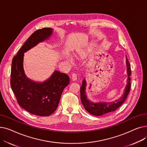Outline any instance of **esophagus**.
<instances>
[{
	"label": "esophagus",
	"mask_w": 147,
	"mask_h": 147,
	"mask_svg": "<svg viewBox=\"0 0 147 147\" xmlns=\"http://www.w3.org/2000/svg\"><path fill=\"white\" fill-rule=\"evenodd\" d=\"M71 79H72V80L73 81H76L77 80V79H78V78H77V75L76 74H73L72 76H71Z\"/></svg>",
	"instance_id": "1"
}]
</instances>
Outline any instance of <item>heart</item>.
<instances>
[{"label": "heart", "instance_id": "obj_1", "mask_svg": "<svg viewBox=\"0 0 147 147\" xmlns=\"http://www.w3.org/2000/svg\"><path fill=\"white\" fill-rule=\"evenodd\" d=\"M67 60H68V61H69L70 62V63H73L74 62L73 58L71 55H67Z\"/></svg>", "mask_w": 147, "mask_h": 147}]
</instances>
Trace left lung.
Instances as JSON below:
<instances>
[{
  "label": "left lung",
  "instance_id": "1",
  "mask_svg": "<svg viewBox=\"0 0 147 147\" xmlns=\"http://www.w3.org/2000/svg\"><path fill=\"white\" fill-rule=\"evenodd\" d=\"M126 65L127 68V84L125 88L124 92L123 95L120 98V99L115 100L111 102H94L88 98L86 93V88L87 86V83L85 78L82 81V85L80 88V98L82 103L85 109L90 114L99 116L102 115L107 113L114 111L117 110L119 107H120L123 103L125 102L130 91V75L131 74L130 70V65L129 63L128 59L126 57Z\"/></svg>",
  "mask_w": 147,
  "mask_h": 147
}]
</instances>
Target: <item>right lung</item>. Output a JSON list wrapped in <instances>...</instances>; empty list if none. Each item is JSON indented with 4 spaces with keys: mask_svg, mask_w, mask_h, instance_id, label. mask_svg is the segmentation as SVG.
<instances>
[{
    "mask_svg": "<svg viewBox=\"0 0 147 147\" xmlns=\"http://www.w3.org/2000/svg\"><path fill=\"white\" fill-rule=\"evenodd\" d=\"M53 28H43L33 33L12 59L11 86L20 106L30 113L48 116L55 111L64 88L69 84V76L55 70L42 82L27 78L23 67L24 53L38 43L48 40Z\"/></svg>",
    "mask_w": 147,
    "mask_h": 147,
    "instance_id": "1",
    "label": "right lung"
}]
</instances>
